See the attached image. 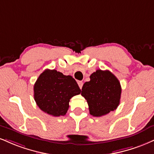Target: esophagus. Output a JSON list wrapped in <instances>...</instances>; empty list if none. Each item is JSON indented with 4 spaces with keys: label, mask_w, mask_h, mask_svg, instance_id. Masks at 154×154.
<instances>
[{
    "label": "esophagus",
    "mask_w": 154,
    "mask_h": 154,
    "mask_svg": "<svg viewBox=\"0 0 154 154\" xmlns=\"http://www.w3.org/2000/svg\"><path fill=\"white\" fill-rule=\"evenodd\" d=\"M78 85H79V88L80 89H82V86H83V82H82V81H79L78 82Z\"/></svg>",
    "instance_id": "1"
}]
</instances>
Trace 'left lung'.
Here are the masks:
<instances>
[{
	"label": "left lung",
	"mask_w": 154,
	"mask_h": 154,
	"mask_svg": "<svg viewBox=\"0 0 154 154\" xmlns=\"http://www.w3.org/2000/svg\"><path fill=\"white\" fill-rule=\"evenodd\" d=\"M83 85L81 95L85 98L90 113L95 117L105 116L120 104L121 86L117 77L109 70L97 69Z\"/></svg>",
	"instance_id": "1"
}]
</instances>
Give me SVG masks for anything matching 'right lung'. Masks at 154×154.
Returning a JSON list of instances; mask_svg holds the SVG:
<instances>
[{
  "instance_id": "1",
  "label": "right lung",
  "mask_w": 154,
  "mask_h": 154,
  "mask_svg": "<svg viewBox=\"0 0 154 154\" xmlns=\"http://www.w3.org/2000/svg\"><path fill=\"white\" fill-rule=\"evenodd\" d=\"M34 92L41 110L58 117L66 113L69 100L80 94L81 90L72 76L64 75L55 69H46L35 82Z\"/></svg>"
}]
</instances>
